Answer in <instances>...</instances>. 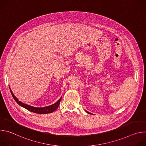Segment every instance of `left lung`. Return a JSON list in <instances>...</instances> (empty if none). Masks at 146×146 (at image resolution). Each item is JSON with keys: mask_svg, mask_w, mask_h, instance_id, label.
Returning a JSON list of instances; mask_svg holds the SVG:
<instances>
[{"mask_svg": "<svg viewBox=\"0 0 146 146\" xmlns=\"http://www.w3.org/2000/svg\"><path fill=\"white\" fill-rule=\"evenodd\" d=\"M86 112H87V113H89V114H91V113H90L89 112H88V111H86Z\"/></svg>", "mask_w": 146, "mask_h": 146, "instance_id": "left-lung-1", "label": "left lung"}]
</instances>
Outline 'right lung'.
Listing matches in <instances>:
<instances>
[{"instance_id":"add662e5","label":"right lung","mask_w":146,"mask_h":146,"mask_svg":"<svg viewBox=\"0 0 146 146\" xmlns=\"http://www.w3.org/2000/svg\"><path fill=\"white\" fill-rule=\"evenodd\" d=\"M10 90L11 94L14 99L15 100V102L18 104L19 106L24 108L25 109H27L28 110H29V111H30L31 112L37 113V114H47V113H52L59 106L60 102L61 99H62V97H61L56 103H55L54 104H53V105H50L49 106H47V107H44V108H35V107H33V106L26 105V104H25V103L21 102V101L18 100V99L13 94V93L11 91L10 88Z\"/></svg>"}]
</instances>
